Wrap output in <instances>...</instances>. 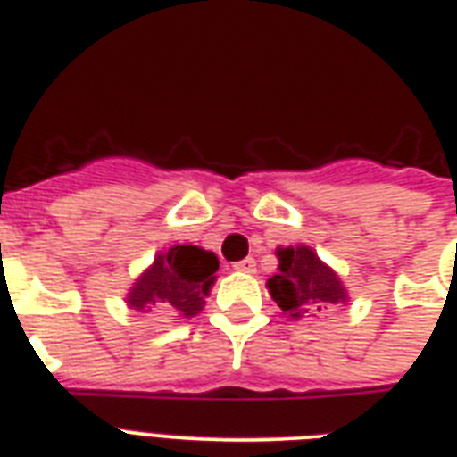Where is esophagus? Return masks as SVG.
Returning a JSON list of instances; mask_svg holds the SVG:
<instances>
[{"label": "esophagus", "instance_id": "1", "mask_svg": "<svg viewBox=\"0 0 457 457\" xmlns=\"http://www.w3.org/2000/svg\"><path fill=\"white\" fill-rule=\"evenodd\" d=\"M235 270L237 272H246V275H253V272H256V261H253L251 256L242 258V261H237V263H235Z\"/></svg>", "mask_w": 457, "mask_h": 457}]
</instances>
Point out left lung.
<instances>
[{"label": "left lung", "instance_id": "obj_1", "mask_svg": "<svg viewBox=\"0 0 457 457\" xmlns=\"http://www.w3.org/2000/svg\"><path fill=\"white\" fill-rule=\"evenodd\" d=\"M279 272L268 282L272 299L289 318L299 320L311 312L327 311L346 301L339 278L308 246L278 251Z\"/></svg>", "mask_w": 457, "mask_h": 457}]
</instances>
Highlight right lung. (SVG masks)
<instances>
[{"instance_id":"add662e5","label":"right lung","mask_w":457,"mask_h":457,"mask_svg":"<svg viewBox=\"0 0 457 457\" xmlns=\"http://www.w3.org/2000/svg\"><path fill=\"white\" fill-rule=\"evenodd\" d=\"M218 270V258L211 251L185 244L172 246L154 261V265L135 282L128 303L142 312L172 311L192 318L206 303L208 287Z\"/></svg>"}]
</instances>
